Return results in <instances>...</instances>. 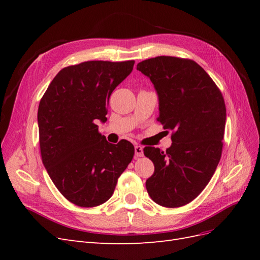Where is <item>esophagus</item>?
Returning a JSON list of instances; mask_svg holds the SVG:
<instances>
[{
    "instance_id": "esophagus-1",
    "label": "esophagus",
    "mask_w": 260,
    "mask_h": 260,
    "mask_svg": "<svg viewBox=\"0 0 260 260\" xmlns=\"http://www.w3.org/2000/svg\"><path fill=\"white\" fill-rule=\"evenodd\" d=\"M135 152H136V158H139V157H143V147L141 145H136L135 146Z\"/></svg>"
}]
</instances>
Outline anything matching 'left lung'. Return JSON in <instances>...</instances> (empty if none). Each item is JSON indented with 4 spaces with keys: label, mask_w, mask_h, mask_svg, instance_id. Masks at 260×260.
I'll use <instances>...</instances> for the list:
<instances>
[{
    "label": "left lung",
    "mask_w": 260,
    "mask_h": 260,
    "mask_svg": "<svg viewBox=\"0 0 260 260\" xmlns=\"http://www.w3.org/2000/svg\"><path fill=\"white\" fill-rule=\"evenodd\" d=\"M137 69L151 79L158 95L157 120L172 130L166 152L152 146L143 149L155 167L146 190L158 205L181 207L198 198L215 174L223 145L224 100L192 59L157 56L139 62Z\"/></svg>",
    "instance_id": "left-lung-1"
}]
</instances>
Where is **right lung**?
Masks as SVG:
<instances>
[{"instance_id":"add662e5","label":"right lung","mask_w":260,"mask_h":260,"mask_svg":"<svg viewBox=\"0 0 260 260\" xmlns=\"http://www.w3.org/2000/svg\"><path fill=\"white\" fill-rule=\"evenodd\" d=\"M133 65L90 60L62 68L39 104L42 162L57 190L77 206L95 207L111 199L135 155L129 141L108 143L96 124L107 120L109 98Z\"/></svg>"}]
</instances>
